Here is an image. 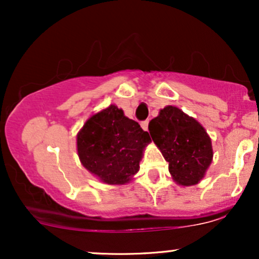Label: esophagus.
I'll return each instance as SVG.
<instances>
[{
  "label": "esophagus",
  "instance_id": "34e87169",
  "mask_svg": "<svg viewBox=\"0 0 259 259\" xmlns=\"http://www.w3.org/2000/svg\"><path fill=\"white\" fill-rule=\"evenodd\" d=\"M141 127L145 130V132H147V130H148V120L141 121Z\"/></svg>",
  "mask_w": 259,
  "mask_h": 259
}]
</instances>
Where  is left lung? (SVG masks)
<instances>
[{
	"label": "left lung",
	"mask_w": 259,
	"mask_h": 259,
	"mask_svg": "<svg viewBox=\"0 0 259 259\" xmlns=\"http://www.w3.org/2000/svg\"><path fill=\"white\" fill-rule=\"evenodd\" d=\"M153 142L169 163V173L179 185L203 179L213 159L212 141L204 127L181 109L167 106L148 124Z\"/></svg>",
	"instance_id": "obj_1"
}]
</instances>
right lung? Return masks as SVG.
Here are the masks:
<instances>
[{
	"mask_svg": "<svg viewBox=\"0 0 259 259\" xmlns=\"http://www.w3.org/2000/svg\"><path fill=\"white\" fill-rule=\"evenodd\" d=\"M150 142L148 133L114 105L91 115L76 136L81 164L109 185H123L132 180Z\"/></svg>",
	"mask_w": 259,
	"mask_h": 259,
	"instance_id": "right-lung-1",
	"label": "right lung"
}]
</instances>
